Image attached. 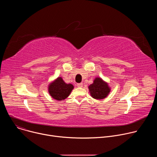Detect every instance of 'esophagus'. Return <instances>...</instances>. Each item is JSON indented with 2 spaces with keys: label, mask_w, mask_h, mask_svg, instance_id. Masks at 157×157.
<instances>
[{
  "label": "esophagus",
  "mask_w": 157,
  "mask_h": 157,
  "mask_svg": "<svg viewBox=\"0 0 157 157\" xmlns=\"http://www.w3.org/2000/svg\"><path fill=\"white\" fill-rule=\"evenodd\" d=\"M77 86L79 87H82V83H78V84H77Z\"/></svg>",
  "instance_id": "obj_1"
}]
</instances>
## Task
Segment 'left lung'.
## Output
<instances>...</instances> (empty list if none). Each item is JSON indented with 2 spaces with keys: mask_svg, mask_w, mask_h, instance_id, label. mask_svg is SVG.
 <instances>
[{
  "mask_svg": "<svg viewBox=\"0 0 157 157\" xmlns=\"http://www.w3.org/2000/svg\"><path fill=\"white\" fill-rule=\"evenodd\" d=\"M89 89L91 96L96 99H104L110 93L107 83L99 78L94 79V82L89 86Z\"/></svg>",
  "mask_w": 157,
  "mask_h": 157,
  "instance_id": "1",
  "label": "left lung"
}]
</instances>
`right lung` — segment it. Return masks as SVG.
<instances>
[{"instance_id": "obj_1", "label": "right lung", "mask_w": 157, "mask_h": 157, "mask_svg": "<svg viewBox=\"0 0 157 157\" xmlns=\"http://www.w3.org/2000/svg\"><path fill=\"white\" fill-rule=\"evenodd\" d=\"M74 86L71 84L65 83L59 77L49 85L48 91L53 99L61 101L69 96Z\"/></svg>"}]
</instances>
